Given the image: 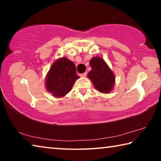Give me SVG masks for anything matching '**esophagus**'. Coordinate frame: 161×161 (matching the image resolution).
Here are the masks:
<instances>
[{"label": "esophagus", "mask_w": 161, "mask_h": 161, "mask_svg": "<svg viewBox=\"0 0 161 161\" xmlns=\"http://www.w3.org/2000/svg\"><path fill=\"white\" fill-rule=\"evenodd\" d=\"M86 72H84V73H83V74H81L80 75V77H86Z\"/></svg>", "instance_id": "1"}]
</instances>
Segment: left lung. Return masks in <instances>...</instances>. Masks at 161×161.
<instances>
[{"instance_id":"left-lung-1","label":"left lung","mask_w":161,"mask_h":161,"mask_svg":"<svg viewBox=\"0 0 161 161\" xmlns=\"http://www.w3.org/2000/svg\"><path fill=\"white\" fill-rule=\"evenodd\" d=\"M92 70L88 73L89 78L98 91L108 94L112 90L115 83V77L112 71L102 58L96 57L89 62Z\"/></svg>"}]
</instances>
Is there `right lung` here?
I'll return each instance as SVG.
<instances>
[{
  "label": "right lung",
  "instance_id": "1",
  "mask_svg": "<svg viewBox=\"0 0 161 161\" xmlns=\"http://www.w3.org/2000/svg\"><path fill=\"white\" fill-rule=\"evenodd\" d=\"M74 62L62 58L52 65L46 76L45 85L47 92L54 97H62L71 91L75 81L80 77L76 74Z\"/></svg>",
  "mask_w": 161,
  "mask_h": 161
}]
</instances>
